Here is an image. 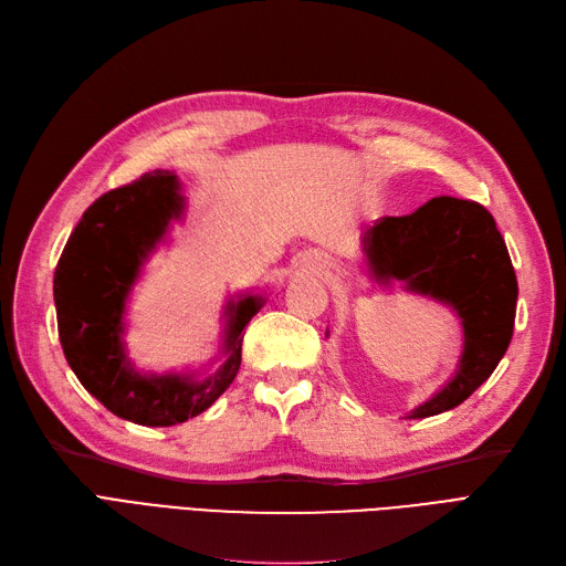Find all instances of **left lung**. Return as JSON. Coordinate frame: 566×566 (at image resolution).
Masks as SVG:
<instances>
[{"mask_svg":"<svg viewBox=\"0 0 566 566\" xmlns=\"http://www.w3.org/2000/svg\"><path fill=\"white\" fill-rule=\"evenodd\" d=\"M359 247L371 282H399L409 294L451 307L463 326L453 376L405 418L459 407L494 374L513 338L517 277L496 221L478 202L432 197L409 216L382 218Z\"/></svg>","mask_w":566,"mask_h":566,"instance_id":"8db88e82","label":"left lung"}]
</instances>
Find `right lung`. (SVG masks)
Segmentation results:
<instances>
[{
	"label": "right lung",
	"mask_w": 566,
	"mask_h": 566,
	"mask_svg": "<svg viewBox=\"0 0 566 566\" xmlns=\"http://www.w3.org/2000/svg\"><path fill=\"white\" fill-rule=\"evenodd\" d=\"M186 207L178 176L164 169L105 192L72 230L53 275L70 369L107 411L136 426L167 428L207 411L240 371L242 332L265 303L251 291L228 298L221 350L202 369L140 371L129 359L126 305L145 263L169 242Z\"/></svg>",
	"instance_id": "right-lung-1"
}]
</instances>
